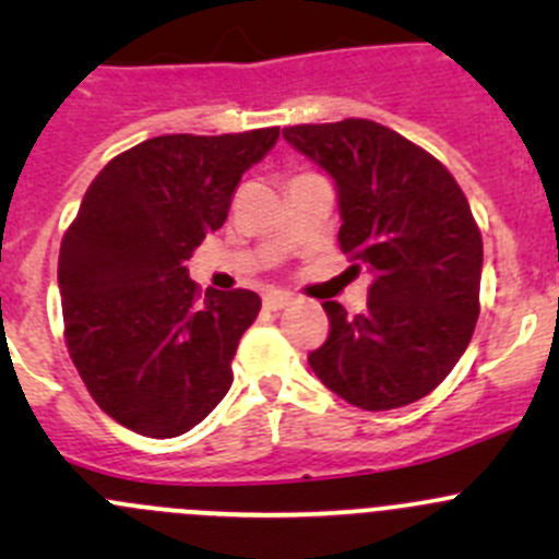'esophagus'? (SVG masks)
Instances as JSON below:
<instances>
[{"label":"esophagus","instance_id":"34e87169","mask_svg":"<svg viewBox=\"0 0 559 559\" xmlns=\"http://www.w3.org/2000/svg\"><path fill=\"white\" fill-rule=\"evenodd\" d=\"M292 302H295V297L289 292H267L264 295V308H270V311H281V308L292 306Z\"/></svg>","mask_w":559,"mask_h":559}]
</instances>
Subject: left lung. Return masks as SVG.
Here are the masks:
<instances>
[{"mask_svg":"<svg viewBox=\"0 0 559 559\" xmlns=\"http://www.w3.org/2000/svg\"><path fill=\"white\" fill-rule=\"evenodd\" d=\"M284 138L332 175L341 251L373 273L362 313L324 302L330 335L308 362L357 408L416 403L476 330L484 246L471 205L436 156L368 118L297 123Z\"/></svg>","mask_w":559,"mask_h":559,"instance_id":"obj_1","label":"left lung"}]
</instances>
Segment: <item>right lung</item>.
Returning <instances> with one entry per match:
<instances>
[{
    "mask_svg": "<svg viewBox=\"0 0 559 559\" xmlns=\"http://www.w3.org/2000/svg\"><path fill=\"white\" fill-rule=\"evenodd\" d=\"M278 127L162 134L92 180L59 251L64 341L94 403L148 438L200 425L233 386V359L262 300L200 295L186 259L227 222L240 178Z\"/></svg>",
    "mask_w": 559,
    "mask_h": 559,
    "instance_id": "1",
    "label": "right lung"
}]
</instances>
